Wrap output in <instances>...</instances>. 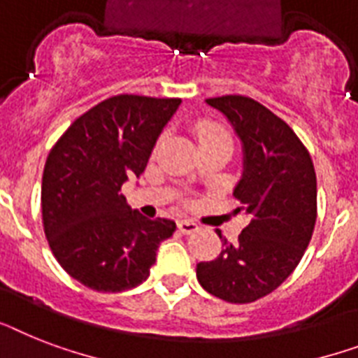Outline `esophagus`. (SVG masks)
<instances>
[{
    "label": "esophagus",
    "mask_w": 358,
    "mask_h": 358,
    "mask_svg": "<svg viewBox=\"0 0 358 358\" xmlns=\"http://www.w3.org/2000/svg\"><path fill=\"white\" fill-rule=\"evenodd\" d=\"M178 229L182 234H193L199 229V224L194 222V220H187V219H182L178 220Z\"/></svg>",
    "instance_id": "34e87169"
}]
</instances>
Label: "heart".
<instances>
[{"instance_id":"heart-1","label":"heart","mask_w":358,"mask_h":358,"mask_svg":"<svg viewBox=\"0 0 358 358\" xmlns=\"http://www.w3.org/2000/svg\"><path fill=\"white\" fill-rule=\"evenodd\" d=\"M196 134H199V139L200 143L202 141H213V139H229V134L226 132L220 124H215V123H209V121H204V123H200L196 127Z\"/></svg>"}]
</instances>
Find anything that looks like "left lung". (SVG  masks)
Masks as SVG:
<instances>
[{
    "label": "left lung",
    "mask_w": 358,
    "mask_h": 358,
    "mask_svg": "<svg viewBox=\"0 0 358 358\" xmlns=\"http://www.w3.org/2000/svg\"><path fill=\"white\" fill-rule=\"evenodd\" d=\"M243 143V176L234 189L248 217L237 243L222 239L217 259L196 264L199 283L229 303H252L289 278L316 224V173L294 130L245 95L206 99Z\"/></svg>",
    "instance_id": "obj_1"
}]
</instances>
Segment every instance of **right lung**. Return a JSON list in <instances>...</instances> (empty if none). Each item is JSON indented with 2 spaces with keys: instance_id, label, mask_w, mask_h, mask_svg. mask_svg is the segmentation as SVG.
Instances as JSON below:
<instances>
[{
  "instance_id": "add662e5",
  "label": "right lung",
  "mask_w": 358,
  "mask_h": 358,
  "mask_svg": "<svg viewBox=\"0 0 358 358\" xmlns=\"http://www.w3.org/2000/svg\"><path fill=\"white\" fill-rule=\"evenodd\" d=\"M180 99L115 95L75 119L42 176L43 231L66 272L99 292L143 283L176 224L132 211L121 191L149 164Z\"/></svg>"
}]
</instances>
